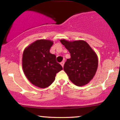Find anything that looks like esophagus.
Returning <instances> with one entry per match:
<instances>
[{
    "mask_svg": "<svg viewBox=\"0 0 120 120\" xmlns=\"http://www.w3.org/2000/svg\"><path fill=\"white\" fill-rule=\"evenodd\" d=\"M60 64L61 65V66L62 67H64V61H63L62 62H61V63H60Z\"/></svg>",
    "mask_w": 120,
    "mask_h": 120,
    "instance_id": "esophagus-1",
    "label": "esophagus"
}]
</instances>
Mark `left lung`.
Wrapping results in <instances>:
<instances>
[{
	"mask_svg": "<svg viewBox=\"0 0 120 120\" xmlns=\"http://www.w3.org/2000/svg\"><path fill=\"white\" fill-rule=\"evenodd\" d=\"M60 42L71 53L65 63L64 70L74 85L82 86L94 78L98 67V58L90 45L83 40Z\"/></svg>",
	"mask_w": 120,
	"mask_h": 120,
	"instance_id": "left-lung-1",
	"label": "left lung"
}]
</instances>
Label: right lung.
<instances>
[{
    "mask_svg": "<svg viewBox=\"0 0 120 120\" xmlns=\"http://www.w3.org/2000/svg\"><path fill=\"white\" fill-rule=\"evenodd\" d=\"M53 41L39 39L25 49L22 54L23 71L34 86L46 88L55 79L56 74L63 70L56 61V56L49 52Z\"/></svg>",
    "mask_w": 120,
    "mask_h": 120,
    "instance_id": "obj_1",
    "label": "right lung"
}]
</instances>
